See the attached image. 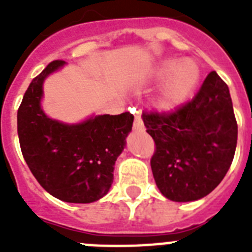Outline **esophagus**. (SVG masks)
I'll return each instance as SVG.
<instances>
[{"instance_id": "34e87169", "label": "esophagus", "mask_w": 252, "mask_h": 252, "mask_svg": "<svg viewBox=\"0 0 252 252\" xmlns=\"http://www.w3.org/2000/svg\"><path fill=\"white\" fill-rule=\"evenodd\" d=\"M142 126H144V123H142L141 112H136V114H134L133 128H134V129H141Z\"/></svg>"}]
</instances>
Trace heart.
Returning <instances> with one entry per match:
<instances>
[{
    "label": "heart",
    "instance_id": "1",
    "mask_svg": "<svg viewBox=\"0 0 252 252\" xmlns=\"http://www.w3.org/2000/svg\"><path fill=\"white\" fill-rule=\"evenodd\" d=\"M154 77L167 78L159 95V104L163 108H174L192 94L199 80V69L189 60L180 64L176 60H167L156 69Z\"/></svg>",
    "mask_w": 252,
    "mask_h": 252
}]
</instances>
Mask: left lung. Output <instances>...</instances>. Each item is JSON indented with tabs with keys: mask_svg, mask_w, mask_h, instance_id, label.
I'll list each match as a JSON object with an SVG mask.
<instances>
[{
	"mask_svg": "<svg viewBox=\"0 0 252 252\" xmlns=\"http://www.w3.org/2000/svg\"><path fill=\"white\" fill-rule=\"evenodd\" d=\"M156 144L154 180L172 201L199 200L215 189L234 158L238 126L227 85L211 72L191 100L170 111H144Z\"/></svg>",
	"mask_w": 252,
	"mask_h": 252,
	"instance_id": "obj_1",
	"label": "left lung"
}]
</instances>
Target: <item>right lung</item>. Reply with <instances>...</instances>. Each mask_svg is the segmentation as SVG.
I'll list each match as a JSON object with an SVG mask.
<instances>
[{"label": "right lung", "instance_id": "obj_1", "mask_svg": "<svg viewBox=\"0 0 252 252\" xmlns=\"http://www.w3.org/2000/svg\"><path fill=\"white\" fill-rule=\"evenodd\" d=\"M55 60L35 77L18 108V137L26 163L41 187L66 203H93L114 182V165L126 146L133 115H100L68 126L40 107L43 81L63 66Z\"/></svg>", "mask_w": 252, "mask_h": 252}]
</instances>
